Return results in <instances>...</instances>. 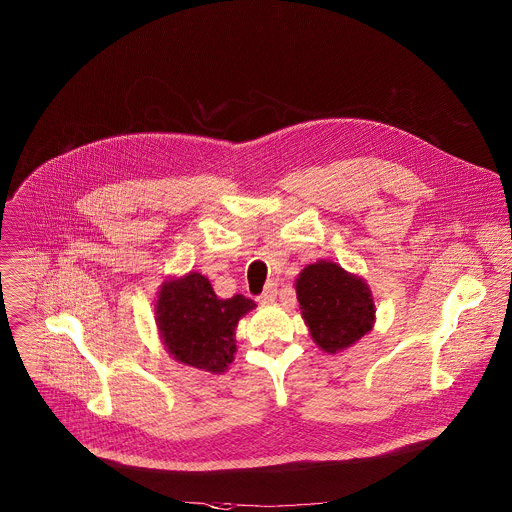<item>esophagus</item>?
<instances>
[{
	"mask_svg": "<svg viewBox=\"0 0 512 512\" xmlns=\"http://www.w3.org/2000/svg\"><path fill=\"white\" fill-rule=\"evenodd\" d=\"M275 299H277V285H275V283H269V285L265 287V291L257 297V303H259V305H271Z\"/></svg>",
	"mask_w": 512,
	"mask_h": 512,
	"instance_id": "34e87169",
	"label": "esophagus"
}]
</instances>
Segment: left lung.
<instances>
[{
  "label": "left lung",
  "instance_id": "left-lung-1",
  "mask_svg": "<svg viewBox=\"0 0 512 512\" xmlns=\"http://www.w3.org/2000/svg\"><path fill=\"white\" fill-rule=\"evenodd\" d=\"M295 287L308 332L320 350L336 354L372 330L376 307L362 277L332 261H318L301 271Z\"/></svg>",
  "mask_w": 512,
  "mask_h": 512
}]
</instances>
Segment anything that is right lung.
<instances>
[{
	"label": "right lung",
	"instance_id": "1",
	"mask_svg": "<svg viewBox=\"0 0 512 512\" xmlns=\"http://www.w3.org/2000/svg\"><path fill=\"white\" fill-rule=\"evenodd\" d=\"M257 307L235 295L217 299L207 277L188 273L162 283L156 301L160 338L178 362L211 374H221L233 362L235 328L243 314Z\"/></svg>",
	"mask_w": 512,
	"mask_h": 512
}]
</instances>
